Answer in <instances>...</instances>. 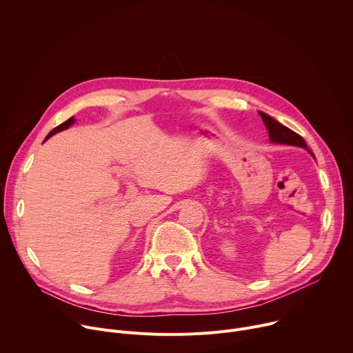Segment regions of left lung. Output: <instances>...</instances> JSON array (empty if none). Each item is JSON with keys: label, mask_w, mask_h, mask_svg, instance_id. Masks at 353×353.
<instances>
[{"label": "left lung", "mask_w": 353, "mask_h": 353, "mask_svg": "<svg viewBox=\"0 0 353 353\" xmlns=\"http://www.w3.org/2000/svg\"><path fill=\"white\" fill-rule=\"evenodd\" d=\"M267 130H268V137H270V141L272 143H283V145H292V146H299V148H303L306 149L307 152L314 157L312 154V150L307 148V143L306 141L301 138L299 134H296L294 131H292L290 128L285 127L283 124H281L278 120H275L274 117L268 116L267 113L264 112H259Z\"/></svg>", "instance_id": "left-lung-1"}]
</instances>
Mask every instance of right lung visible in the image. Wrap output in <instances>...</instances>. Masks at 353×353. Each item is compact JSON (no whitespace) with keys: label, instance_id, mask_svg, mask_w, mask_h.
Here are the masks:
<instances>
[{"label":"right lung","instance_id":"obj_1","mask_svg":"<svg viewBox=\"0 0 353 353\" xmlns=\"http://www.w3.org/2000/svg\"><path fill=\"white\" fill-rule=\"evenodd\" d=\"M75 121H77V120H75V119H74V117H71V119H68V120H67V121H64V123H63V124H60V125H59V127H56V128H54V130H52V131H50V132H48V135H47V137H46V139H48V138H50V137H53V135H54V134H57V132H60V131H63V130H67V128H70V127H71V125H72V124H74V123H75Z\"/></svg>","mask_w":353,"mask_h":353}]
</instances>
